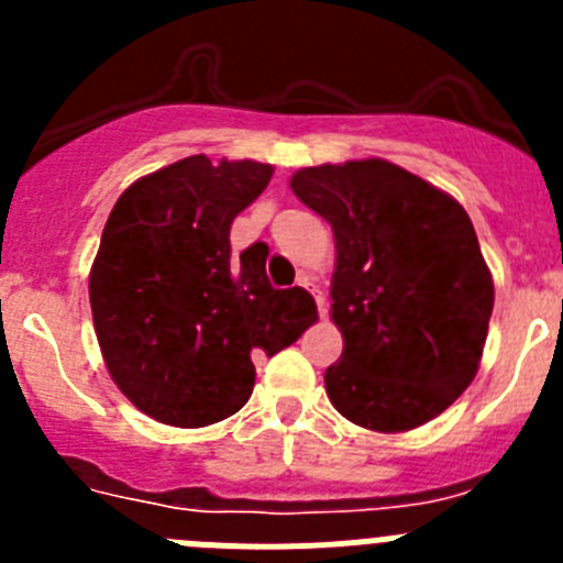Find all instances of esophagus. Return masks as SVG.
<instances>
[{
  "label": "esophagus",
  "instance_id": "esophagus-1",
  "mask_svg": "<svg viewBox=\"0 0 563 563\" xmlns=\"http://www.w3.org/2000/svg\"><path fill=\"white\" fill-rule=\"evenodd\" d=\"M298 285L307 287V290L312 292V298H316V305H318V312L324 316V292H321V287L316 285V278L307 276V273H301V276H298Z\"/></svg>",
  "mask_w": 563,
  "mask_h": 563
}]
</instances>
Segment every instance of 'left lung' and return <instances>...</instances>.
Segmentation results:
<instances>
[{
	"instance_id": "1",
	"label": "left lung",
	"mask_w": 563,
	"mask_h": 563,
	"mask_svg": "<svg viewBox=\"0 0 563 563\" xmlns=\"http://www.w3.org/2000/svg\"><path fill=\"white\" fill-rule=\"evenodd\" d=\"M292 194L335 236L332 321L341 361L327 395L361 429L434 420L471 386L494 312V278L465 208L380 157L292 174Z\"/></svg>"
}]
</instances>
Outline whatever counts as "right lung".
Here are the masks:
<instances>
[{"instance_id":"right-lung-1","label":"right lung","mask_w":563,"mask_h":563,"mask_svg":"<svg viewBox=\"0 0 563 563\" xmlns=\"http://www.w3.org/2000/svg\"><path fill=\"white\" fill-rule=\"evenodd\" d=\"M273 177L256 161L194 154L118 197L89 271V305L118 389L157 422L202 429L236 415L276 355L312 324L301 287L276 290L247 247L231 258V222Z\"/></svg>"}]
</instances>
